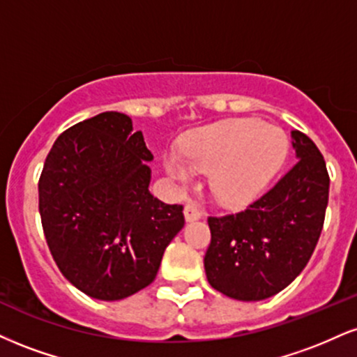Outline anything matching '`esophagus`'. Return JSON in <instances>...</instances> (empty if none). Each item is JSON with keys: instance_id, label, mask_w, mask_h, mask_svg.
Wrapping results in <instances>:
<instances>
[{"instance_id": "1", "label": "esophagus", "mask_w": 357, "mask_h": 357, "mask_svg": "<svg viewBox=\"0 0 357 357\" xmlns=\"http://www.w3.org/2000/svg\"><path fill=\"white\" fill-rule=\"evenodd\" d=\"M201 216H203V213H201L199 206L195 201H188L186 206H184V218H186V221H196Z\"/></svg>"}]
</instances>
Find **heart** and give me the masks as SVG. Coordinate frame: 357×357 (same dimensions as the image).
Listing matches in <instances>:
<instances>
[{
  "instance_id": "b5f03b06",
  "label": "heart",
  "mask_w": 357,
  "mask_h": 357,
  "mask_svg": "<svg viewBox=\"0 0 357 357\" xmlns=\"http://www.w3.org/2000/svg\"><path fill=\"white\" fill-rule=\"evenodd\" d=\"M181 154L166 153V173L183 186L195 171L209 173V190L222 206L238 208L266 190L286 160L287 141L278 128L261 119H227L192 131Z\"/></svg>"
}]
</instances>
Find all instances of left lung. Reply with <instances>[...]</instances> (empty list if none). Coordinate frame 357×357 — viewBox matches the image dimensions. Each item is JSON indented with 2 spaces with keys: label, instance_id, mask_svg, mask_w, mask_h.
<instances>
[{
  "label": "left lung",
  "instance_id": "obj_1",
  "mask_svg": "<svg viewBox=\"0 0 357 357\" xmlns=\"http://www.w3.org/2000/svg\"><path fill=\"white\" fill-rule=\"evenodd\" d=\"M291 136L299 161L271 190L241 213L208 218L206 278L227 298L278 294L306 268L319 241L329 197L326 161L304 132Z\"/></svg>",
  "mask_w": 357,
  "mask_h": 357
}]
</instances>
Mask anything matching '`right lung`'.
<instances>
[{
    "mask_svg": "<svg viewBox=\"0 0 357 357\" xmlns=\"http://www.w3.org/2000/svg\"><path fill=\"white\" fill-rule=\"evenodd\" d=\"M153 154L130 116L106 111L58 136L38 183L46 243L84 294L118 301L149 286L183 206L149 192Z\"/></svg>",
    "mask_w": 357,
    "mask_h": 357,
    "instance_id": "add662e5",
    "label": "right lung"
}]
</instances>
